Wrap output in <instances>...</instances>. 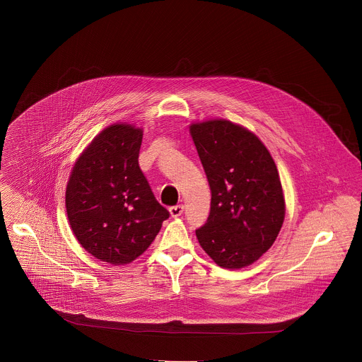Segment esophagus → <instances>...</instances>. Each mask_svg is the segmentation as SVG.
I'll return each mask as SVG.
<instances>
[{
    "mask_svg": "<svg viewBox=\"0 0 362 362\" xmlns=\"http://www.w3.org/2000/svg\"><path fill=\"white\" fill-rule=\"evenodd\" d=\"M184 213V206L182 205H175V206L170 207V214L173 217H180Z\"/></svg>",
    "mask_w": 362,
    "mask_h": 362,
    "instance_id": "obj_1",
    "label": "esophagus"
}]
</instances>
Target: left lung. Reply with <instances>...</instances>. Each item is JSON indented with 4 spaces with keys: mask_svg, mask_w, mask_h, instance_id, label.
<instances>
[{
    "mask_svg": "<svg viewBox=\"0 0 362 362\" xmlns=\"http://www.w3.org/2000/svg\"><path fill=\"white\" fill-rule=\"evenodd\" d=\"M191 135L211 192L198 241L221 267L248 266L272 247L284 220L276 164L257 135L230 121L192 124Z\"/></svg>",
    "mask_w": 362,
    "mask_h": 362,
    "instance_id": "1",
    "label": "left lung"
}]
</instances>
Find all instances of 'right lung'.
<instances>
[{"label":"right lung","mask_w":362,"mask_h":362,"mask_svg":"<svg viewBox=\"0 0 362 362\" xmlns=\"http://www.w3.org/2000/svg\"><path fill=\"white\" fill-rule=\"evenodd\" d=\"M142 129L114 124L75 163L65 205L79 244L111 264L129 263L153 243L170 211L161 206L138 157Z\"/></svg>","instance_id":"obj_1"}]
</instances>
